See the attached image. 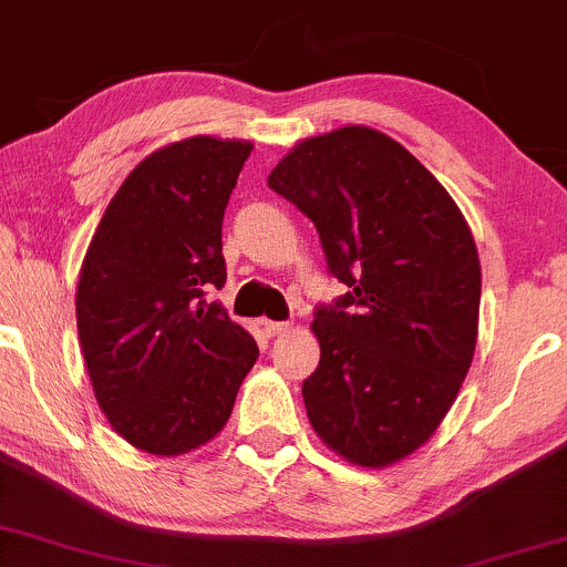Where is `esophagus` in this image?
<instances>
[{"label":"esophagus","mask_w":567,"mask_h":567,"mask_svg":"<svg viewBox=\"0 0 567 567\" xmlns=\"http://www.w3.org/2000/svg\"><path fill=\"white\" fill-rule=\"evenodd\" d=\"M262 329H265V334H268V337H278V334H284L286 329H289V323H284V321H262Z\"/></svg>","instance_id":"1"}]
</instances>
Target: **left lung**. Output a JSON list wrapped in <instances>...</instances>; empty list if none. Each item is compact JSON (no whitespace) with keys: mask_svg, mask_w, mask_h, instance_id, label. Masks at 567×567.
<instances>
[{"mask_svg":"<svg viewBox=\"0 0 567 567\" xmlns=\"http://www.w3.org/2000/svg\"><path fill=\"white\" fill-rule=\"evenodd\" d=\"M268 185L312 219L326 268L348 286L316 308L310 424L348 462L388 467L435 432L470 371L481 312L472 233L443 185L369 126L305 140Z\"/></svg>","mask_w":567,"mask_h":567,"instance_id":"left-lung-1","label":"left lung"}]
</instances>
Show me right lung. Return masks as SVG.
Segmentation results:
<instances>
[{
    "mask_svg": "<svg viewBox=\"0 0 567 567\" xmlns=\"http://www.w3.org/2000/svg\"><path fill=\"white\" fill-rule=\"evenodd\" d=\"M251 153L244 140L190 137L151 153L111 198L76 289L92 390L140 451L177 456L228 422L259 350L219 302L223 215Z\"/></svg>",
    "mask_w": 567,
    "mask_h": 567,
    "instance_id": "right-lung-1",
    "label": "right lung"
}]
</instances>
